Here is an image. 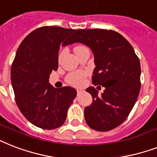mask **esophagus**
<instances>
[{
  "label": "esophagus",
  "mask_w": 157,
  "mask_h": 157,
  "mask_svg": "<svg viewBox=\"0 0 157 157\" xmlns=\"http://www.w3.org/2000/svg\"><path fill=\"white\" fill-rule=\"evenodd\" d=\"M83 92H84V90H77V95H80L81 94H82Z\"/></svg>",
  "instance_id": "34e87169"
}]
</instances>
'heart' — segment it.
Returning <instances> with one entry per match:
<instances>
[{"instance_id": "obj_1", "label": "heart", "mask_w": 157, "mask_h": 157, "mask_svg": "<svg viewBox=\"0 0 157 157\" xmlns=\"http://www.w3.org/2000/svg\"><path fill=\"white\" fill-rule=\"evenodd\" d=\"M79 48V47H77ZM62 53L59 54V59H60ZM86 76V73L84 72H74L70 73L67 77V81L68 84L74 86H81L84 83V80Z\"/></svg>"}]
</instances>
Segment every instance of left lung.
Returning a JSON list of instances; mask_svg holds the SVG:
<instances>
[{
  "label": "left lung",
  "instance_id": "1",
  "mask_svg": "<svg viewBox=\"0 0 157 157\" xmlns=\"http://www.w3.org/2000/svg\"><path fill=\"white\" fill-rule=\"evenodd\" d=\"M74 43L92 50L96 65L92 82L105 87L101 96L93 86L86 90L93 102L85 108V122L95 131H110L126 120L138 98L140 59L129 42L114 30H77L68 39L69 44Z\"/></svg>",
  "mask_w": 157,
  "mask_h": 157
}]
</instances>
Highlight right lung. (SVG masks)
<instances>
[{
	"label": "right lung",
	"instance_id": "obj_1",
	"mask_svg": "<svg viewBox=\"0 0 157 157\" xmlns=\"http://www.w3.org/2000/svg\"><path fill=\"white\" fill-rule=\"evenodd\" d=\"M75 30L43 26L28 34L17 51L11 67V82L17 107L29 122L42 129L58 128L76 96L73 88L56 89L50 74L58 69V53Z\"/></svg>",
	"mask_w": 157,
	"mask_h": 157
}]
</instances>
